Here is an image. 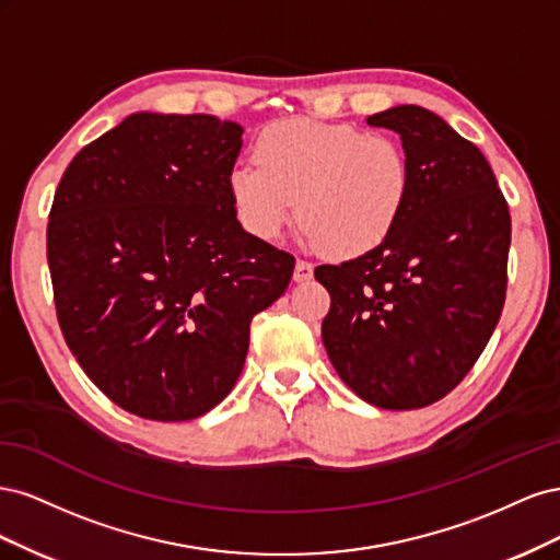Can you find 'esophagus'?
Wrapping results in <instances>:
<instances>
[{"label":"esophagus","instance_id":"1","mask_svg":"<svg viewBox=\"0 0 560 560\" xmlns=\"http://www.w3.org/2000/svg\"><path fill=\"white\" fill-rule=\"evenodd\" d=\"M311 278H313V264L299 259L294 266V282H306Z\"/></svg>","mask_w":560,"mask_h":560}]
</instances>
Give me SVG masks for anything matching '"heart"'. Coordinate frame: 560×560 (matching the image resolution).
I'll return each instance as SVG.
<instances>
[{
    "instance_id": "b5f03b06",
    "label": "heart",
    "mask_w": 560,
    "mask_h": 560,
    "mask_svg": "<svg viewBox=\"0 0 560 560\" xmlns=\"http://www.w3.org/2000/svg\"><path fill=\"white\" fill-rule=\"evenodd\" d=\"M254 156L259 165H233L226 186L261 241L278 238L296 210L311 245L354 259L389 238L409 200L411 165L389 135L287 118L259 135Z\"/></svg>"
}]
</instances>
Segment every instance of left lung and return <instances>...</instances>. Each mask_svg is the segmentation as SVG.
<instances>
[{
    "mask_svg": "<svg viewBox=\"0 0 560 560\" xmlns=\"http://www.w3.org/2000/svg\"><path fill=\"white\" fill-rule=\"evenodd\" d=\"M366 124L399 135L411 191L383 245L315 268L331 296L322 341L360 399L422 409L467 376L498 327L512 219L486 156L442 116L397 105Z\"/></svg>",
    "mask_w": 560,
    "mask_h": 560,
    "instance_id": "left-lung-1",
    "label": "left lung"
}]
</instances>
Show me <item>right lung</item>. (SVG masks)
Returning a JSON list of instances; mask_svg holds the SVG:
<instances>
[{
    "label": "right lung",
    "instance_id": "add662e5",
    "mask_svg": "<svg viewBox=\"0 0 560 560\" xmlns=\"http://www.w3.org/2000/svg\"><path fill=\"white\" fill-rule=\"evenodd\" d=\"M243 128L210 114L138 112L67 165L48 214L58 322L121 409L191 420L238 381L249 322L294 257L247 233L229 196Z\"/></svg>",
    "mask_w": 560,
    "mask_h": 560
}]
</instances>
